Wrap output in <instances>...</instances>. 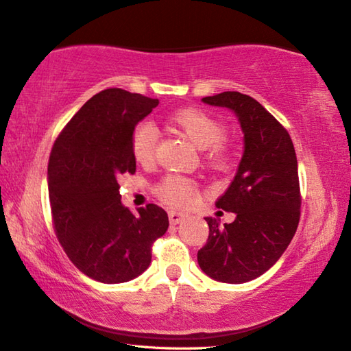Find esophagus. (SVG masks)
I'll return each instance as SVG.
<instances>
[{
  "label": "esophagus",
  "mask_w": 351,
  "mask_h": 351,
  "mask_svg": "<svg viewBox=\"0 0 351 351\" xmlns=\"http://www.w3.org/2000/svg\"><path fill=\"white\" fill-rule=\"evenodd\" d=\"M184 219V213H180V212H176V210H171L169 212V223L176 226L178 223H182V221Z\"/></svg>",
  "instance_id": "1"
}]
</instances>
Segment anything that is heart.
I'll return each instance as SVG.
<instances>
[{
  "label": "heart",
  "instance_id": "1",
  "mask_svg": "<svg viewBox=\"0 0 351 351\" xmlns=\"http://www.w3.org/2000/svg\"><path fill=\"white\" fill-rule=\"evenodd\" d=\"M168 121L197 148L204 149V159L213 168L227 169L234 163V147L224 138L226 125L218 118L195 107H184L171 113ZM157 138L156 127L148 121H142L133 127L130 149L134 159L142 165L154 160ZM156 194L171 206L188 207L197 199L198 186L192 178L168 174L157 184Z\"/></svg>",
  "mask_w": 351,
  "mask_h": 351
}]
</instances>
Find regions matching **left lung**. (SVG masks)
<instances>
[{
	"label": "left lung",
	"mask_w": 351,
	"mask_h": 351,
	"mask_svg": "<svg viewBox=\"0 0 351 351\" xmlns=\"http://www.w3.org/2000/svg\"><path fill=\"white\" fill-rule=\"evenodd\" d=\"M206 104L236 113L244 132V154L233 182L217 207L234 212V221L209 226L198 265L224 283H245L262 276L288 248L300 221L298 168L289 133L261 103L241 92L203 98Z\"/></svg>",
	"instance_id": "1"
}]
</instances>
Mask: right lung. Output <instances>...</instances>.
I'll return each instance as SVG.
<instances>
[{"mask_svg":"<svg viewBox=\"0 0 351 351\" xmlns=\"http://www.w3.org/2000/svg\"><path fill=\"white\" fill-rule=\"evenodd\" d=\"M159 99L112 88L92 97L57 136L48 162V195L57 239L74 265L101 283H123L149 267L167 233L157 204L134 215L121 203L119 178L136 173L133 127Z\"/></svg>","mask_w":351,"mask_h":351,"instance_id":"obj_1","label":"right lung"}]
</instances>
